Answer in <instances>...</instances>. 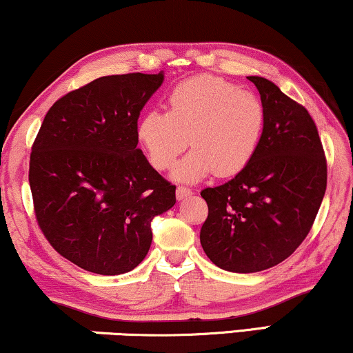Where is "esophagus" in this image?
<instances>
[{"label":"esophagus","instance_id":"esophagus-1","mask_svg":"<svg viewBox=\"0 0 353 353\" xmlns=\"http://www.w3.org/2000/svg\"><path fill=\"white\" fill-rule=\"evenodd\" d=\"M191 194H192V191L190 190V188H185V186H178L176 188V199L178 201L186 199V197L191 196Z\"/></svg>","mask_w":353,"mask_h":353}]
</instances>
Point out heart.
<instances>
[{"instance_id":"obj_1","label":"heart","mask_w":353,"mask_h":353,"mask_svg":"<svg viewBox=\"0 0 353 353\" xmlns=\"http://www.w3.org/2000/svg\"><path fill=\"white\" fill-rule=\"evenodd\" d=\"M265 128V108L257 96L220 77L197 75L168 94V112L152 109L138 123V139L151 165L170 168L186 148H194L173 176L197 181L215 170L239 173L257 152Z\"/></svg>"}]
</instances>
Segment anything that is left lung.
I'll use <instances>...</instances> for the list:
<instances>
[{
    "mask_svg": "<svg viewBox=\"0 0 353 353\" xmlns=\"http://www.w3.org/2000/svg\"><path fill=\"white\" fill-rule=\"evenodd\" d=\"M265 108L257 152L233 180L201 191L209 215L201 244L212 262L255 273L286 260L307 238L326 191V159L303 105L263 77H248Z\"/></svg>",
    "mask_w": 353,
    "mask_h": 353,
    "instance_id": "obj_1",
    "label": "left lung"
}]
</instances>
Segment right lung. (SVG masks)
<instances>
[{"mask_svg": "<svg viewBox=\"0 0 353 353\" xmlns=\"http://www.w3.org/2000/svg\"><path fill=\"white\" fill-rule=\"evenodd\" d=\"M159 74L108 75L52 104L30 154L37 221L62 257L98 274L132 272L152 243L151 221L175 186L138 149V117Z\"/></svg>", "mask_w": 353, "mask_h": 353, "instance_id": "1", "label": "right lung"}]
</instances>
